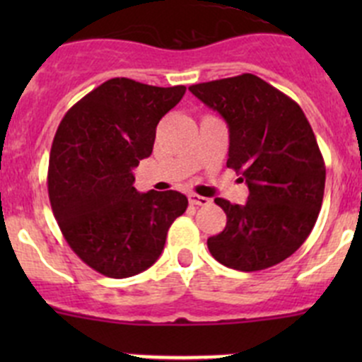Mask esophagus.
<instances>
[{
  "label": "esophagus",
  "mask_w": 362,
  "mask_h": 362,
  "mask_svg": "<svg viewBox=\"0 0 362 362\" xmlns=\"http://www.w3.org/2000/svg\"><path fill=\"white\" fill-rule=\"evenodd\" d=\"M189 203L196 204V206H208V204H210V199L199 194H189Z\"/></svg>",
  "instance_id": "esophagus-1"
}]
</instances>
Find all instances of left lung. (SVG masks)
<instances>
[{
    "instance_id": "obj_1",
    "label": "left lung",
    "mask_w": 362,
    "mask_h": 362,
    "mask_svg": "<svg viewBox=\"0 0 362 362\" xmlns=\"http://www.w3.org/2000/svg\"><path fill=\"white\" fill-rule=\"evenodd\" d=\"M189 90L226 120L228 168L249 187L245 204L215 198L228 222L208 250L240 272L279 264L308 238L322 206L326 166L312 126L296 101L252 73Z\"/></svg>"
}]
</instances>
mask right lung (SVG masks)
<instances>
[{"label": "right lung", "mask_w": 362, "mask_h": 362, "mask_svg": "<svg viewBox=\"0 0 362 362\" xmlns=\"http://www.w3.org/2000/svg\"><path fill=\"white\" fill-rule=\"evenodd\" d=\"M184 94V86L112 78L57 127L49 163L54 217L71 250L101 275L127 279L151 268L187 208L182 192L133 187V168L152 154L159 120Z\"/></svg>", "instance_id": "1"}]
</instances>
